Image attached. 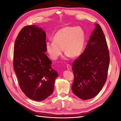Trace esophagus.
<instances>
[{"label": "esophagus", "instance_id": "1", "mask_svg": "<svg viewBox=\"0 0 121 121\" xmlns=\"http://www.w3.org/2000/svg\"><path fill=\"white\" fill-rule=\"evenodd\" d=\"M67 69L68 70H71V69H72V67L71 65H69V64H67Z\"/></svg>", "mask_w": 121, "mask_h": 121}]
</instances>
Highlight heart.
<instances>
[{
    "mask_svg": "<svg viewBox=\"0 0 121 121\" xmlns=\"http://www.w3.org/2000/svg\"><path fill=\"white\" fill-rule=\"evenodd\" d=\"M85 32L80 27L66 26L58 30L53 37V41L46 43V52L53 60H57L63 53L67 56L76 57L81 54L85 45Z\"/></svg>",
    "mask_w": 121,
    "mask_h": 121,
    "instance_id": "1",
    "label": "heart"
}]
</instances>
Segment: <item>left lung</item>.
<instances>
[{"mask_svg": "<svg viewBox=\"0 0 121 121\" xmlns=\"http://www.w3.org/2000/svg\"><path fill=\"white\" fill-rule=\"evenodd\" d=\"M95 25L85 50L72 64L73 92L83 100L97 95L108 76L109 54L107 43L100 25Z\"/></svg>", "mask_w": 121, "mask_h": 121, "instance_id": "left-lung-1", "label": "left lung"}]
</instances>
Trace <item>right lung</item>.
I'll return each mask as SVG.
<instances>
[{"label": "right lung", "mask_w": 121, "mask_h": 121, "mask_svg": "<svg viewBox=\"0 0 121 121\" xmlns=\"http://www.w3.org/2000/svg\"><path fill=\"white\" fill-rule=\"evenodd\" d=\"M46 33L36 25L25 26L14 43L13 68L22 91L35 101L45 99L53 91L58 73L45 52Z\"/></svg>", "instance_id": "obj_1"}]
</instances>
